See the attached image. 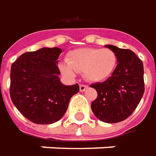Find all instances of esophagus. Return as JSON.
Listing matches in <instances>:
<instances>
[{
  "instance_id": "34e87169",
  "label": "esophagus",
  "mask_w": 156,
  "mask_h": 156,
  "mask_svg": "<svg viewBox=\"0 0 156 156\" xmlns=\"http://www.w3.org/2000/svg\"><path fill=\"white\" fill-rule=\"evenodd\" d=\"M87 88V87L86 86V85H83V84H80V92H84L86 89Z\"/></svg>"
}]
</instances>
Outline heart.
Listing matches in <instances>:
<instances>
[{"label":"heart","mask_w":156,"mask_h":156,"mask_svg":"<svg viewBox=\"0 0 156 156\" xmlns=\"http://www.w3.org/2000/svg\"><path fill=\"white\" fill-rule=\"evenodd\" d=\"M66 63L60 69L67 76H74L75 71L82 72L85 79L92 82L106 80L115 70L117 63L115 53L109 48L84 47L69 51Z\"/></svg>","instance_id":"obj_1"}]
</instances>
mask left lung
<instances>
[{
	"label": "left lung",
	"mask_w": 156,
	"mask_h": 156,
	"mask_svg": "<svg viewBox=\"0 0 156 156\" xmlns=\"http://www.w3.org/2000/svg\"><path fill=\"white\" fill-rule=\"evenodd\" d=\"M105 47L115 53L118 64L105 81L90 86L98 92L91 108L101 121L117 123L133 114L144 95V64L129 49L112 45Z\"/></svg>",
	"instance_id": "8db88e82"
}]
</instances>
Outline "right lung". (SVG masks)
I'll return each instance as SVG.
<instances>
[{
	"instance_id": "1",
	"label": "right lung",
	"mask_w": 156,
	"mask_h": 156,
	"mask_svg": "<svg viewBox=\"0 0 156 156\" xmlns=\"http://www.w3.org/2000/svg\"><path fill=\"white\" fill-rule=\"evenodd\" d=\"M62 49L43 47L19 57L11 67L10 97L23 116L35 124L59 121L79 85L61 83L58 67Z\"/></svg>"
}]
</instances>
